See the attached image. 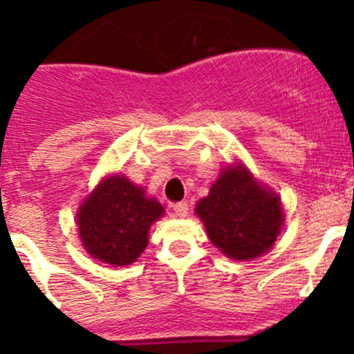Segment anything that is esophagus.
Listing matches in <instances>:
<instances>
[{
    "label": "esophagus",
    "instance_id": "34e87169",
    "mask_svg": "<svg viewBox=\"0 0 354 354\" xmlns=\"http://www.w3.org/2000/svg\"><path fill=\"white\" fill-rule=\"evenodd\" d=\"M187 210H189V205L186 202H179L174 205V214L177 217H186L187 216Z\"/></svg>",
    "mask_w": 354,
    "mask_h": 354
}]
</instances>
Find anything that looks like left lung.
I'll list each match as a JSON object with an SVG mask.
<instances>
[{"instance_id": "obj_1", "label": "left lung", "mask_w": 354, "mask_h": 354, "mask_svg": "<svg viewBox=\"0 0 354 354\" xmlns=\"http://www.w3.org/2000/svg\"><path fill=\"white\" fill-rule=\"evenodd\" d=\"M196 214L210 242L233 259L267 252L283 226L279 196L259 186L244 167L223 171L209 196L198 202Z\"/></svg>"}]
</instances>
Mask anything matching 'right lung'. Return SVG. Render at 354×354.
<instances>
[{
	"label": "right lung",
	"instance_id": "right-lung-1",
	"mask_svg": "<svg viewBox=\"0 0 354 354\" xmlns=\"http://www.w3.org/2000/svg\"><path fill=\"white\" fill-rule=\"evenodd\" d=\"M161 214V203L145 198L142 187L115 175L84 202L77 223L87 252L119 267L133 263L147 248L149 228Z\"/></svg>",
	"mask_w": 354,
	"mask_h": 354
}]
</instances>
